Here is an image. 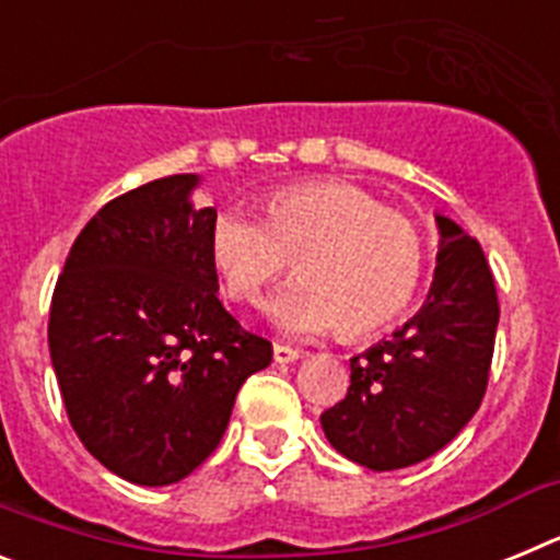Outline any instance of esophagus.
I'll return each instance as SVG.
<instances>
[{"instance_id": "34e87169", "label": "esophagus", "mask_w": 560, "mask_h": 560, "mask_svg": "<svg viewBox=\"0 0 560 560\" xmlns=\"http://www.w3.org/2000/svg\"><path fill=\"white\" fill-rule=\"evenodd\" d=\"M300 350L296 348H289V345H280V341H275V361L277 364H291V361L300 359Z\"/></svg>"}]
</instances>
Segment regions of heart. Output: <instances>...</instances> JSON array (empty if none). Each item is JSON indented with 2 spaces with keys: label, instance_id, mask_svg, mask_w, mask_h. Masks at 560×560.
<instances>
[{
  "label": "heart",
  "instance_id": "b5f03b06",
  "mask_svg": "<svg viewBox=\"0 0 560 560\" xmlns=\"http://www.w3.org/2000/svg\"><path fill=\"white\" fill-rule=\"evenodd\" d=\"M264 214L237 205L219 210L207 249L235 303H255L289 269V252H303V280L266 305L285 336L311 339L341 325L350 336L373 334L412 303L423 271L418 226L364 187L294 182L266 196Z\"/></svg>",
  "mask_w": 560,
  "mask_h": 560
}]
</instances>
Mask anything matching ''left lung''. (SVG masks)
<instances>
[{
    "mask_svg": "<svg viewBox=\"0 0 560 560\" xmlns=\"http://www.w3.org/2000/svg\"><path fill=\"white\" fill-rule=\"evenodd\" d=\"M432 289L418 314L350 359L345 400L325 409V438L370 471H395L448 446L482 404L499 303L482 246L446 215Z\"/></svg>",
    "mask_w": 560,
    "mask_h": 560,
    "instance_id": "obj_1",
    "label": "left lung"
}]
</instances>
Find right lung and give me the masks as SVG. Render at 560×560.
I'll return each instance as SVG.
<instances>
[{
	"mask_svg": "<svg viewBox=\"0 0 560 560\" xmlns=\"http://www.w3.org/2000/svg\"><path fill=\"white\" fill-rule=\"evenodd\" d=\"M196 173L128 190L75 237L49 308V359L86 452L133 485H173L215 452L246 378L271 341L219 300L192 207Z\"/></svg>",
	"mask_w": 560,
	"mask_h": 560,
	"instance_id": "add662e5",
	"label": "right lung"
}]
</instances>
